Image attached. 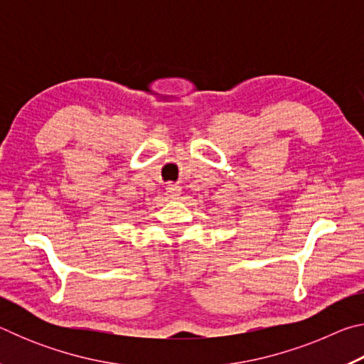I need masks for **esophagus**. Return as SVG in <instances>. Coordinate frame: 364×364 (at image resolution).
Instances as JSON below:
<instances>
[{
    "mask_svg": "<svg viewBox=\"0 0 364 364\" xmlns=\"http://www.w3.org/2000/svg\"><path fill=\"white\" fill-rule=\"evenodd\" d=\"M167 194H168V197H170L171 200L180 199V196H181V188H180V186H176V184H168V186H167Z\"/></svg>",
    "mask_w": 364,
    "mask_h": 364,
    "instance_id": "34e87169",
    "label": "esophagus"
}]
</instances>
